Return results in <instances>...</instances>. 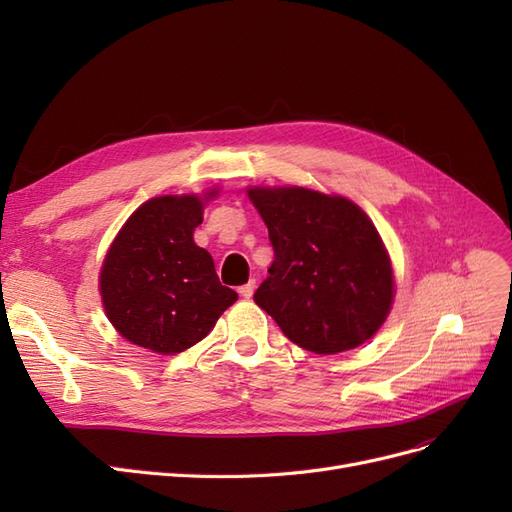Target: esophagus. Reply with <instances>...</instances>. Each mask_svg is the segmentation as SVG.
<instances>
[{
	"mask_svg": "<svg viewBox=\"0 0 512 512\" xmlns=\"http://www.w3.org/2000/svg\"><path fill=\"white\" fill-rule=\"evenodd\" d=\"M254 288H256V282L254 280H250L247 284H243L241 288H239V294L243 299H252V294H254Z\"/></svg>",
	"mask_w": 512,
	"mask_h": 512,
	"instance_id": "34e87169",
	"label": "esophagus"
}]
</instances>
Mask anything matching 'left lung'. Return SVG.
Returning <instances> with one entry per match:
<instances>
[{"mask_svg":"<svg viewBox=\"0 0 512 512\" xmlns=\"http://www.w3.org/2000/svg\"><path fill=\"white\" fill-rule=\"evenodd\" d=\"M269 228L273 265L254 294L297 346L337 354L361 346L389 316L393 269L378 230L344 196L250 188Z\"/></svg>","mask_w":512,"mask_h":512,"instance_id":"obj_1","label":"left lung"}]
</instances>
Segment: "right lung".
I'll return each instance as SVG.
<instances>
[{"label":"right lung","mask_w":512,"mask_h":512,"mask_svg":"<svg viewBox=\"0 0 512 512\" xmlns=\"http://www.w3.org/2000/svg\"><path fill=\"white\" fill-rule=\"evenodd\" d=\"M205 198L158 196L138 207L108 247L100 294L108 320L128 342L158 354L192 348L237 292L220 284L213 258L194 243Z\"/></svg>","instance_id":"1"}]
</instances>
